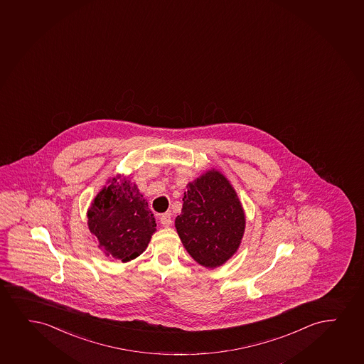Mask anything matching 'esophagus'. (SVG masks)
<instances>
[{
  "label": "esophagus",
  "mask_w": 364,
  "mask_h": 364,
  "mask_svg": "<svg viewBox=\"0 0 364 364\" xmlns=\"http://www.w3.org/2000/svg\"><path fill=\"white\" fill-rule=\"evenodd\" d=\"M160 221H161V225L164 228H168L172 224V219H171V213H164L161 217H160Z\"/></svg>",
  "instance_id": "34e87169"
}]
</instances>
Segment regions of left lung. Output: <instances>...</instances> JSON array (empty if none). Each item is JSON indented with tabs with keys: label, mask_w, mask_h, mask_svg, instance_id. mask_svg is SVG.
I'll use <instances>...</instances> for the list:
<instances>
[{
	"label": "left lung",
	"mask_w": 364,
	"mask_h": 364,
	"mask_svg": "<svg viewBox=\"0 0 364 364\" xmlns=\"http://www.w3.org/2000/svg\"><path fill=\"white\" fill-rule=\"evenodd\" d=\"M184 249L205 268L220 267L237 252L246 218L230 181L215 168L187 184L175 220Z\"/></svg>",
	"instance_id": "left-lung-1"
}]
</instances>
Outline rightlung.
<instances>
[{
    "label": "right lung",
    "mask_w": 364,
    "mask_h": 364,
    "mask_svg": "<svg viewBox=\"0 0 364 364\" xmlns=\"http://www.w3.org/2000/svg\"><path fill=\"white\" fill-rule=\"evenodd\" d=\"M88 229L107 257L129 262L146 250L156 221L138 186L125 175L109 177L87 210Z\"/></svg>",
    "instance_id": "1"
}]
</instances>
